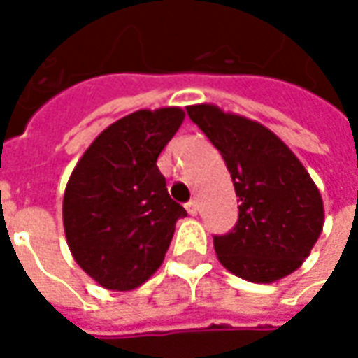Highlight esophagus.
<instances>
[{"label": "esophagus", "instance_id": "obj_1", "mask_svg": "<svg viewBox=\"0 0 358 358\" xmlns=\"http://www.w3.org/2000/svg\"><path fill=\"white\" fill-rule=\"evenodd\" d=\"M186 210L192 215V217H195V215H197V210H199V205H197L195 199H192V201L186 203Z\"/></svg>", "mask_w": 358, "mask_h": 358}]
</instances>
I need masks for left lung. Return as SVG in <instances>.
Segmentation results:
<instances>
[{"label":"left lung","mask_w":358,"mask_h":358,"mask_svg":"<svg viewBox=\"0 0 358 358\" xmlns=\"http://www.w3.org/2000/svg\"><path fill=\"white\" fill-rule=\"evenodd\" d=\"M187 115L220 151L240 197L238 222L215 236L218 261L236 276L270 284L292 274L315 248L324 224L318 187L276 134L217 105Z\"/></svg>","instance_id":"obj_1"}]
</instances>
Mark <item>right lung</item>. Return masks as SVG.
I'll list each match as a JSON object with an SVG mask.
<instances>
[{
  "instance_id": "obj_1",
  "label": "right lung",
  "mask_w": 358,
  "mask_h": 358,
  "mask_svg": "<svg viewBox=\"0 0 358 358\" xmlns=\"http://www.w3.org/2000/svg\"><path fill=\"white\" fill-rule=\"evenodd\" d=\"M178 107L136 110L105 128L66 184L63 224L74 261L99 285L130 292L163 264L178 218L157 157L178 132Z\"/></svg>"
}]
</instances>
